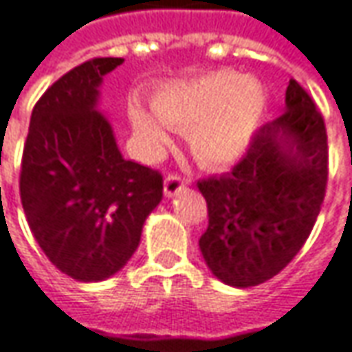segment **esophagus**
<instances>
[{
	"mask_svg": "<svg viewBox=\"0 0 352 352\" xmlns=\"http://www.w3.org/2000/svg\"><path fill=\"white\" fill-rule=\"evenodd\" d=\"M184 188V180L176 174H168L166 180H164V196L166 198H174L178 192H182Z\"/></svg>",
	"mask_w": 352,
	"mask_h": 352,
	"instance_id": "obj_1",
	"label": "esophagus"
}]
</instances>
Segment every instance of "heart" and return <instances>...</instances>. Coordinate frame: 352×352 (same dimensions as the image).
<instances>
[{"mask_svg":"<svg viewBox=\"0 0 352 352\" xmlns=\"http://www.w3.org/2000/svg\"><path fill=\"white\" fill-rule=\"evenodd\" d=\"M156 115L132 104L136 134L150 152L170 144V131H190L192 154L206 166H226L239 160L254 140L267 109V95L257 79L236 71H218L200 79L174 80L154 98Z\"/></svg>","mask_w":352,"mask_h":352,"instance_id":"1","label":"heart"}]
</instances>
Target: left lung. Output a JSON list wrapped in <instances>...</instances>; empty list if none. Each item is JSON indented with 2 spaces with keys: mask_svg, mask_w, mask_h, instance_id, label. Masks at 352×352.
<instances>
[{
  "mask_svg": "<svg viewBox=\"0 0 352 352\" xmlns=\"http://www.w3.org/2000/svg\"><path fill=\"white\" fill-rule=\"evenodd\" d=\"M327 156L323 116L291 79L285 113L255 132L243 160L198 182L208 204L200 252L221 283L254 287L297 255L325 198Z\"/></svg>",
  "mask_w": 352,
  "mask_h": 352,
  "instance_id": "left-lung-1",
  "label": "left lung"
}]
</instances>
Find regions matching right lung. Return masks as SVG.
Returning a JSON list of instances; mask_svg holds the SVG:
<instances>
[{
    "label": "right lung",
    "mask_w": 352,
    "mask_h": 352,
    "mask_svg": "<svg viewBox=\"0 0 352 352\" xmlns=\"http://www.w3.org/2000/svg\"><path fill=\"white\" fill-rule=\"evenodd\" d=\"M120 63L93 59L53 82L31 113L21 160L27 223L49 261L82 283L129 263L162 200V176L120 154L98 111L102 77Z\"/></svg>",
    "instance_id": "obj_1"
}]
</instances>
